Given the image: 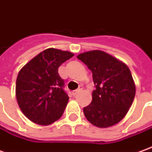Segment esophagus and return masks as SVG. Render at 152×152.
Returning <instances> with one entry per match:
<instances>
[{"instance_id": "34e87169", "label": "esophagus", "mask_w": 152, "mask_h": 152, "mask_svg": "<svg viewBox=\"0 0 152 152\" xmlns=\"http://www.w3.org/2000/svg\"><path fill=\"white\" fill-rule=\"evenodd\" d=\"M81 91H82V88H79V89H78V90H76V91H73V95L74 96H76V95H78V94H79V92H80Z\"/></svg>"}]
</instances>
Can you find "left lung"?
<instances>
[{"instance_id":"left-lung-1","label":"left lung","mask_w":152,"mask_h":152,"mask_svg":"<svg viewBox=\"0 0 152 152\" xmlns=\"http://www.w3.org/2000/svg\"><path fill=\"white\" fill-rule=\"evenodd\" d=\"M77 57L92 72L96 87L91 105L84 107L85 118L99 128L118 124L127 114L135 96L129 68L102 50L81 53Z\"/></svg>"}]
</instances>
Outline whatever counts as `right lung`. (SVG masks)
Returning a JSON list of instances; mask_svg holds the SVG:
<instances>
[{
    "label": "right lung",
    "mask_w": 152,
    "mask_h": 152,
    "mask_svg": "<svg viewBox=\"0 0 152 152\" xmlns=\"http://www.w3.org/2000/svg\"><path fill=\"white\" fill-rule=\"evenodd\" d=\"M73 54L54 48L43 50L19 71L16 96L23 113L39 125H48L63 114L69 97L58 67Z\"/></svg>",
    "instance_id": "right-lung-1"
}]
</instances>
